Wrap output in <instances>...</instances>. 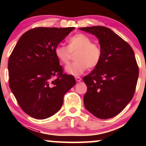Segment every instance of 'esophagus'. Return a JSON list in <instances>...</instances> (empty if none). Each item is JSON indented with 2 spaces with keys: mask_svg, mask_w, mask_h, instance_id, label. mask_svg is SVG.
I'll use <instances>...</instances> for the list:
<instances>
[{
  "mask_svg": "<svg viewBox=\"0 0 146 146\" xmlns=\"http://www.w3.org/2000/svg\"><path fill=\"white\" fill-rule=\"evenodd\" d=\"M75 80L77 82H80L82 80V78L80 77H75Z\"/></svg>",
  "mask_w": 146,
  "mask_h": 146,
  "instance_id": "34e87169",
  "label": "esophagus"
}]
</instances>
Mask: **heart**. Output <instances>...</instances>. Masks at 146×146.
<instances>
[{
  "label": "heart",
  "instance_id": "1",
  "mask_svg": "<svg viewBox=\"0 0 146 146\" xmlns=\"http://www.w3.org/2000/svg\"><path fill=\"white\" fill-rule=\"evenodd\" d=\"M58 60L63 64H67L75 53V61L68 64L65 70L68 74L78 76L87 69L95 68L102 58V48L96 43L92 42L91 38L84 33L73 35L68 40V46L58 44L54 50Z\"/></svg>",
  "mask_w": 146,
  "mask_h": 146
}]
</instances>
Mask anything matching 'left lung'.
Returning <instances> with one entry per match:
<instances>
[{
    "instance_id": "left-lung-1",
    "label": "left lung",
    "mask_w": 146,
    "mask_h": 146,
    "mask_svg": "<svg viewBox=\"0 0 146 146\" xmlns=\"http://www.w3.org/2000/svg\"><path fill=\"white\" fill-rule=\"evenodd\" d=\"M80 29L95 35L102 52L98 66L83 78L87 86L84 106L98 118H111L121 113L133 98L139 77L135 53L109 28L95 26Z\"/></svg>"
}]
</instances>
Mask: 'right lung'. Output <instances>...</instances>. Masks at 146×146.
Masks as SVG:
<instances>
[{
	"instance_id": "right-lung-1",
	"label": "right lung",
	"mask_w": 146,
	"mask_h": 146,
	"mask_svg": "<svg viewBox=\"0 0 146 146\" xmlns=\"http://www.w3.org/2000/svg\"><path fill=\"white\" fill-rule=\"evenodd\" d=\"M74 27H38L22 35L8 62L10 89L23 111L38 119L61 108L64 96L75 84L64 74L55 48Z\"/></svg>"
}]
</instances>
